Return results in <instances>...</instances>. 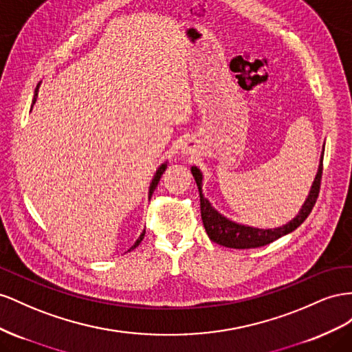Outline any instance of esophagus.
<instances>
[{
  "label": "esophagus",
  "instance_id": "1",
  "mask_svg": "<svg viewBox=\"0 0 352 352\" xmlns=\"http://www.w3.org/2000/svg\"><path fill=\"white\" fill-rule=\"evenodd\" d=\"M183 153H190V148H188L187 146H184V147H183Z\"/></svg>",
  "mask_w": 352,
  "mask_h": 352
}]
</instances>
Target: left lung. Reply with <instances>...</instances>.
<instances>
[{"instance_id":"obj_1","label":"left lung","mask_w":352,"mask_h":352,"mask_svg":"<svg viewBox=\"0 0 352 352\" xmlns=\"http://www.w3.org/2000/svg\"><path fill=\"white\" fill-rule=\"evenodd\" d=\"M323 155H324V146H323V152H321V156H320V164H318V169L313 182V186H311L309 193L305 199L302 208L299 209L298 215L294 219H290L289 223L276 228H258V227L239 224L232 219H228L227 217L221 215L202 193V182H204L202 170H200L197 166H192V174L195 177V182L197 184L199 196H200V214H202L204 227L206 230L209 239L212 240V242L226 248L252 249V248L265 246L271 242H274V240H277L278 237L292 233L294 230H296L300 224L304 223L316 205V200L320 192L321 173H323Z\"/></svg>"}]
</instances>
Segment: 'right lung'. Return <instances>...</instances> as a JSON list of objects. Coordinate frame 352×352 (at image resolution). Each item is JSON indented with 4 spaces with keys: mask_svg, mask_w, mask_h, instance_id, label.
<instances>
[{
    "mask_svg": "<svg viewBox=\"0 0 352 352\" xmlns=\"http://www.w3.org/2000/svg\"><path fill=\"white\" fill-rule=\"evenodd\" d=\"M39 85H41V82H39L38 85H36V88H35V94H34V100H32V107H34V104H35V102H36V97H38V89H39ZM166 166H168V162H164L162 165H160L159 168H157V170L155 173V175H153V179H152V183H150V187H148V199L152 197V195H153V192H155V188L157 187V183H159V179H160V177H162V174L165 173V169H166ZM144 234H146V230H143V233L140 234V237L137 239V242L128 249V252H131L133 249H135L140 243H142V240L144 239Z\"/></svg>",
    "mask_w": 352,
    "mask_h": 352,
    "instance_id": "add662e5",
    "label": "right lung"
}]
</instances>
